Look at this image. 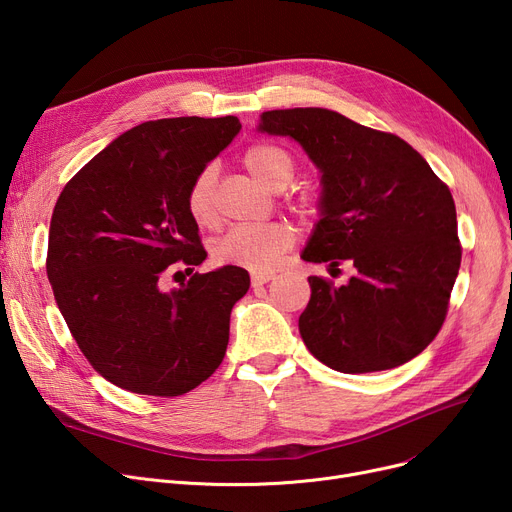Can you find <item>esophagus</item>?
Returning a JSON list of instances; mask_svg holds the SVG:
<instances>
[{
    "instance_id": "obj_1",
    "label": "esophagus",
    "mask_w": 512,
    "mask_h": 512,
    "mask_svg": "<svg viewBox=\"0 0 512 512\" xmlns=\"http://www.w3.org/2000/svg\"><path fill=\"white\" fill-rule=\"evenodd\" d=\"M270 280H274V274H253L251 276V284L253 286H263V284H267Z\"/></svg>"
}]
</instances>
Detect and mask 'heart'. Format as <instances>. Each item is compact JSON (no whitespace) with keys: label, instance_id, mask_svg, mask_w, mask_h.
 Segmentation results:
<instances>
[{"label":"heart","instance_id":"b5f03b06","mask_svg":"<svg viewBox=\"0 0 512 512\" xmlns=\"http://www.w3.org/2000/svg\"><path fill=\"white\" fill-rule=\"evenodd\" d=\"M242 161L257 180L274 191H284L297 176V159L288 149L274 143H253L242 155ZM215 180H218V170L205 166L186 188L184 205L197 226H211L215 222ZM292 207L305 220H315L321 215V197L317 193H301L292 201ZM294 240H297V232L288 224L238 226L213 240L211 259L218 265L245 267L253 274H267L276 270L282 257L292 249Z\"/></svg>","mask_w":512,"mask_h":512}]
</instances>
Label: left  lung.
I'll return each instance as SVG.
<instances>
[{"label": "left lung", "mask_w": 512, "mask_h": 512, "mask_svg": "<svg viewBox=\"0 0 512 512\" xmlns=\"http://www.w3.org/2000/svg\"><path fill=\"white\" fill-rule=\"evenodd\" d=\"M259 130L299 141L321 172V220L303 259L355 267L340 288L309 278L299 330L311 355L342 373L417 357L444 324L461 267L450 188L407 141L332 110L263 112Z\"/></svg>", "instance_id": "8db88e82"}]
</instances>
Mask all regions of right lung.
I'll use <instances>...</instances> for the list:
<instances>
[{
    "label": "right lung",
    "mask_w": 512,
    "mask_h": 512,
    "mask_svg": "<svg viewBox=\"0 0 512 512\" xmlns=\"http://www.w3.org/2000/svg\"><path fill=\"white\" fill-rule=\"evenodd\" d=\"M240 130L236 116L164 118L126 130L64 186L49 224L47 278L80 353L114 386L180 396L220 367L242 267L160 278L207 257L184 195ZM178 274V272H176Z\"/></svg>",
    "instance_id": "obj_1"
}]
</instances>
